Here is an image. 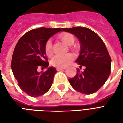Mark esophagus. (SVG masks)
<instances>
[{
	"instance_id": "obj_1",
	"label": "esophagus",
	"mask_w": 123,
	"mask_h": 123,
	"mask_svg": "<svg viewBox=\"0 0 123 123\" xmlns=\"http://www.w3.org/2000/svg\"><path fill=\"white\" fill-rule=\"evenodd\" d=\"M63 70H65V68H56V70H57V71Z\"/></svg>"
}]
</instances>
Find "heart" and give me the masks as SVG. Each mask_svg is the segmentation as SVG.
Listing matches in <instances>:
<instances>
[{
  "instance_id": "obj_1",
  "label": "heart",
  "mask_w": 123,
  "mask_h": 123,
  "mask_svg": "<svg viewBox=\"0 0 123 123\" xmlns=\"http://www.w3.org/2000/svg\"><path fill=\"white\" fill-rule=\"evenodd\" d=\"M59 39L64 43L66 45L68 46L70 50L78 52L79 50L78 46L74 45V43L75 41V37L74 35L70 33H62L58 36ZM45 53L46 55L48 57H51L53 54V45L51 41H47L45 45ZM74 56L72 53H67L62 55H56L51 59V64L53 67H57V68H65L70 64L73 61Z\"/></svg>"
}]
</instances>
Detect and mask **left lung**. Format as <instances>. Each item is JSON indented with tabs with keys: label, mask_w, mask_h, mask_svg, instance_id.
<instances>
[{
	"label": "left lung",
	"mask_w": 123,
	"mask_h": 123,
	"mask_svg": "<svg viewBox=\"0 0 123 123\" xmlns=\"http://www.w3.org/2000/svg\"><path fill=\"white\" fill-rule=\"evenodd\" d=\"M63 31L75 35L81 43V51L76 62L83 72L78 68L74 77L69 78L74 90L84 94H92L99 90L111 73V59L105 43L99 35L84 27L63 28Z\"/></svg>",
	"instance_id": "obj_1"
}]
</instances>
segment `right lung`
Listing matches in <instances>:
<instances>
[{"label":"right lung","instance_id":"add662e5","mask_svg":"<svg viewBox=\"0 0 123 123\" xmlns=\"http://www.w3.org/2000/svg\"><path fill=\"white\" fill-rule=\"evenodd\" d=\"M63 28H39L29 31L22 36L15 47L11 68L19 87L31 97L45 94L53 84L55 68L49 67L45 72L39 68L48 67L45 45L49 38Z\"/></svg>","mask_w":123,"mask_h":123}]
</instances>
